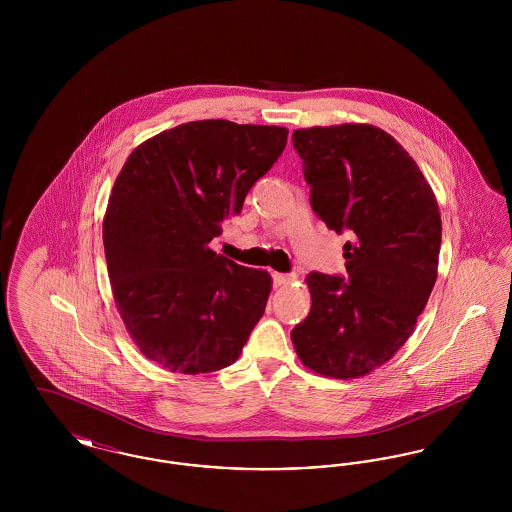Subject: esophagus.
Returning a JSON list of instances; mask_svg holds the SVG:
<instances>
[{"label": "esophagus", "mask_w": 512, "mask_h": 512, "mask_svg": "<svg viewBox=\"0 0 512 512\" xmlns=\"http://www.w3.org/2000/svg\"><path fill=\"white\" fill-rule=\"evenodd\" d=\"M295 280V274H284V272H272L274 286H286Z\"/></svg>", "instance_id": "obj_1"}]
</instances>
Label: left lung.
Here are the masks:
<instances>
[{"label": "left lung", "instance_id": "left-lung-1", "mask_svg": "<svg viewBox=\"0 0 512 512\" xmlns=\"http://www.w3.org/2000/svg\"><path fill=\"white\" fill-rule=\"evenodd\" d=\"M311 207L338 234L345 276L311 272L313 305L292 330L303 365L359 378L413 334L438 278V201L413 157L370 124L295 130Z\"/></svg>", "mask_w": 512, "mask_h": 512}]
</instances>
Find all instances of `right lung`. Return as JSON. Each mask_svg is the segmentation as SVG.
<instances>
[{
	"mask_svg": "<svg viewBox=\"0 0 512 512\" xmlns=\"http://www.w3.org/2000/svg\"><path fill=\"white\" fill-rule=\"evenodd\" d=\"M286 142L282 126L194 121L126 159L109 195L103 247L119 313L147 359L199 374L240 357L265 313L270 276L209 244L222 220L242 213Z\"/></svg>",
	"mask_w": 512,
	"mask_h": 512,
	"instance_id": "right-lung-1",
	"label": "right lung"
}]
</instances>
